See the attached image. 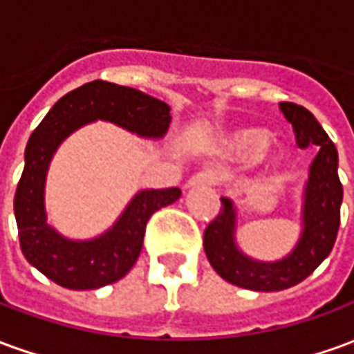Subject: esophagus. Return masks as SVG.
<instances>
[{
	"mask_svg": "<svg viewBox=\"0 0 354 354\" xmlns=\"http://www.w3.org/2000/svg\"><path fill=\"white\" fill-rule=\"evenodd\" d=\"M216 178L210 172H199L187 180V187H195V185H214Z\"/></svg>",
	"mask_w": 354,
	"mask_h": 354,
	"instance_id": "1",
	"label": "esophagus"
}]
</instances>
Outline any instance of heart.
Listing matches in <instances>:
<instances>
[{
    "label": "heart",
    "mask_w": 354,
    "mask_h": 354,
    "mask_svg": "<svg viewBox=\"0 0 354 354\" xmlns=\"http://www.w3.org/2000/svg\"><path fill=\"white\" fill-rule=\"evenodd\" d=\"M267 134L258 129H241L225 138V147L235 155L258 153L260 159L267 157Z\"/></svg>",
    "instance_id": "b5f03b06"
}]
</instances>
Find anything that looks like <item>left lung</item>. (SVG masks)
Returning a JSON list of instances; mask_svg holds the SVG:
<instances>
[{"label": "left lung", "instance_id": "left-lung-1", "mask_svg": "<svg viewBox=\"0 0 354 354\" xmlns=\"http://www.w3.org/2000/svg\"><path fill=\"white\" fill-rule=\"evenodd\" d=\"M281 111L292 123L299 147H320L309 167L304 189L301 235L282 260L260 261L241 252L235 241L237 208L222 197V210L205 230L203 246L214 271L223 281L256 292H279L296 286L326 260L339 230L343 187L337 176V149L309 109L281 102Z\"/></svg>", "mask_w": 354, "mask_h": 354}]
</instances>
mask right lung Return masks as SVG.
I'll return each instance as SVG.
<instances>
[{
    "label": "right lung",
    "mask_w": 354,
    "mask_h": 354,
    "mask_svg": "<svg viewBox=\"0 0 354 354\" xmlns=\"http://www.w3.org/2000/svg\"><path fill=\"white\" fill-rule=\"evenodd\" d=\"M96 119L119 124L144 138H162L172 117L169 104L162 100L98 80L64 94L32 132L15 193L20 248L37 271L70 290L102 288L123 279L138 260L147 220L182 195L178 187L142 189L106 233L88 241L66 239L50 227L45 212L50 159L72 132Z\"/></svg>",
    "instance_id": "add662e5"
}]
</instances>
